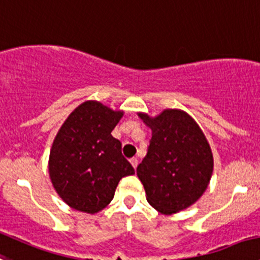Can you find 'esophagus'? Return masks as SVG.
Segmentation results:
<instances>
[{
	"instance_id": "34e87169",
	"label": "esophagus",
	"mask_w": 260,
	"mask_h": 260,
	"mask_svg": "<svg viewBox=\"0 0 260 260\" xmlns=\"http://www.w3.org/2000/svg\"><path fill=\"white\" fill-rule=\"evenodd\" d=\"M131 164H132V166H133V168H137V165H138V158L137 157H132V158H131Z\"/></svg>"
}]
</instances>
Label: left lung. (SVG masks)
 Instances as JSON below:
<instances>
[{
  "instance_id": "1",
  "label": "left lung",
  "mask_w": 260,
  "mask_h": 260,
  "mask_svg": "<svg viewBox=\"0 0 260 260\" xmlns=\"http://www.w3.org/2000/svg\"><path fill=\"white\" fill-rule=\"evenodd\" d=\"M152 132L147 155L137 166L146 200L162 215L197 202L210 184L213 155L198 123L184 110L165 109L156 117L138 113Z\"/></svg>"
}]
</instances>
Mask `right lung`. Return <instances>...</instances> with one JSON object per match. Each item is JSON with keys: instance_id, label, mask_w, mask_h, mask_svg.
I'll use <instances>...</instances> for the list:
<instances>
[{"instance_id": "right-lung-1", "label": "right lung", "mask_w": 260, "mask_h": 260, "mask_svg": "<svg viewBox=\"0 0 260 260\" xmlns=\"http://www.w3.org/2000/svg\"><path fill=\"white\" fill-rule=\"evenodd\" d=\"M123 114V110L87 100L58 131L48 171L58 196L74 210L90 215L104 210L120 179L135 174L122 155V143L112 136Z\"/></svg>"}]
</instances>
